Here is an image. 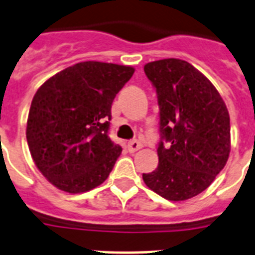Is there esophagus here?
<instances>
[{
  "label": "esophagus",
  "instance_id": "obj_1",
  "mask_svg": "<svg viewBox=\"0 0 255 255\" xmlns=\"http://www.w3.org/2000/svg\"><path fill=\"white\" fill-rule=\"evenodd\" d=\"M141 146H142L141 142L137 141V140H131V141H128V144H127V149L129 153L136 152V150H138V149L141 148Z\"/></svg>",
  "mask_w": 255,
  "mask_h": 255
}]
</instances>
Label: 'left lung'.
<instances>
[{
  "label": "left lung",
  "instance_id": "left-lung-1",
  "mask_svg": "<svg viewBox=\"0 0 255 255\" xmlns=\"http://www.w3.org/2000/svg\"><path fill=\"white\" fill-rule=\"evenodd\" d=\"M144 72L157 92L161 140L158 166L142 179L165 199L187 200L204 191L228 161V109L211 81L185 60H157Z\"/></svg>",
  "mask_w": 255,
  "mask_h": 255
}]
</instances>
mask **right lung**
Returning <instances> with one entry per match:
<instances>
[{"instance_id": "obj_1", "label": "right lung", "mask_w": 255, "mask_h": 255, "mask_svg": "<svg viewBox=\"0 0 255 255\" xmlns=\"http://www.w3.org/2000/svg\"><path fill=\"white\" fill-rule=\"evenodd\" d=\"M134 69L84 61L35 93L26 137L35 165L61 191L80 194L106 181L122 148L109 137L111 105Z\"/></svg>"}]
</instances>
